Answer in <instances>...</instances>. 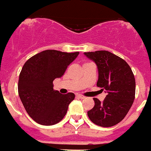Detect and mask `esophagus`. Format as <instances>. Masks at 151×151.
Instances as JSON below:
<instances>
[{
	"label": "esophagus",
	"mask_w": 151,
	"mask_h": 151,
	"mask_svg": "<svg viewBox=\"0 0 151 151\" xmlns=\"http://www.w3.org/2000/svg\"><path fill=\"white\" fill-rule=\"evenodd\" d=\"M76 96H77V97H78V98H81V99H83V98H85V96L81 95V94H79V93L76 94Z\"/></svg>",
	"instance_id": "obj_1"
}]
</instances>
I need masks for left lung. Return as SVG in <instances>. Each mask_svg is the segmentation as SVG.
<instances>
[{"label":"left lung","mask_w":151,"mask_h":151,"mask_svg":"<svg viewBox=\"0 0 151 151\" xmlns=\"http://www.w3.org/2000/svg\"><path fill=\"white\" fill-rule=\"evenodd\" d=\"M98 65L97 86L106 90L103 101L94 98V106L87 112L90 121L102 127L115 126L129 112L135 98V78L127 62L106 50L86 52Z\"/></svg>","instance_id":"obj_1"}]
</instances>
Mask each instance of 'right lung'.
<instances>
[{
  "label": "right lung",
  "mask_w": 151,
  "mask_h": 151,
  "mask_svg": "<svg viewBox=\"0 0 151 151\" xmlns=\"http://www.w3.org/2000/svg\"><path fill=\"white\" fill-rule=\"evenodd\" d=\"M79 52L66 53L48 50L31 57L22 67L18 94L28 114L44 126L58 123L66 114L75 95L61 94L53 90V80L61 78Z\"/></svg>",
  "instance_id": "right-lung-1"
}]
</instances>
